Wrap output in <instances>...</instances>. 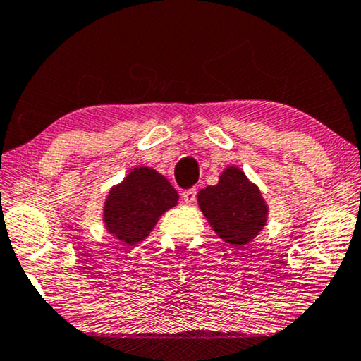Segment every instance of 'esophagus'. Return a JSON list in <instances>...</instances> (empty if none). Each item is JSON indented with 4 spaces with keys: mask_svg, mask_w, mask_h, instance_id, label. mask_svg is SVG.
I'll use <instances>...</instances> for the list:
<instances>
[{
    "mask_svg": "<svg viewBox=\"0 0 361 361\" xmlns=\"http://www.w3.org/2000/svg\"><path fill=\"white\" fill-rule=\"evenodd\" d=\"M196 194H197L196 190H186L181 192V197L186 204H192L194 201H196Z\"/></svg>",
    "mask_w": 361,
    "mask_h": 361,
    "instance_id": "34e87169",
    "label": "esophagus"
}]
</instances>
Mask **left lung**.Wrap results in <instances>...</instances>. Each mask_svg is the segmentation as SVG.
I'll return each mask as SVG.
<instances>
[{
  "label": "left lung",
  "instance_id": "obj_1",
  "mask_svg": "<svg viewBox=\"0 0 361 361\" xmlns=\"http://www.w3.org/2000/svg\"><path fill=\"white\" fill-rule=\"evenodd\" d=\"M197 202L216 236L234 247H244L267 225L265 199L238 167L223 170L215 186L199 191Z\"/></svg>",
  "mask_w": 361,
  "mask_h": 361
}]
</instances>
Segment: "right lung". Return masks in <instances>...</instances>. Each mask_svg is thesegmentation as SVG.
Wrapping results in <instances>:
<instances>
[{
    "label": "right lung",
    "instance_id": "1",
    "mask_svg": "<svg viewBox=\"0 0 361 361\" xmlns=\"http://www.w3.org/2000/svg\"><path fill=\"white\" fill-rule=\"evenodd\" d=\"M169 180L149 167H135L120 185L111 188L102 220L122 244L135 245L149 236L160 215L178 204Z\"/></svg>",
    "mask_w": 361,
    "mask_h": 361
}]
</instances>
